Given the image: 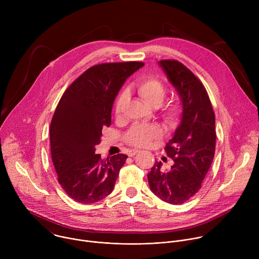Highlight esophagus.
<instances>
[{"label": "esophagus", "instance_id": "esophagus-1", "mask_svg": "<svg viewBox=\"0 0 259 259\" xmlns=\"http://www.w3.org/2000/svg\"><path fill=\"white\" fill-rule=\"evenodd\" d=\"M137 153H139V151H138V150H130V151L128 152V154H127V155H128L129 157H134Z\"/></svg>", "mask_w": 259, "mask_h": 259}]
</instances>
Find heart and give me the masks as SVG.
<instances>
[{"mask_svg":"<svg viewBox=\"0 0 259 259\" xmlns=\"http://www.w3.org/2000/svg\"><path fill=\"white\" fill-rule=\"evenodd\" d=\"M136 89L139 96L153 107H158L164 101L167 93L165 85L155 77H147L140 80L136 84ZM127 97L128 92L126 90H122L119 93L115 102V113L117 116H120ZM182 112L183 109L181 103L177 100H173L162 106L161 117L165 124L174 126L181 119ZM161 135L162 131L156 125L137 124L125 134V142L132 146L144 147Z\"/></svg>","mask_w":259,"mask_h":259,"instance_id":"1","label":"heart"}]
</instances>
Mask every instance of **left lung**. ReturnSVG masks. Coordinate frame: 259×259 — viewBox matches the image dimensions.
Returning a JSON list of instances; mask_svg holds the SVG:
<instances>
[{
	"mask_svg": "<svg viewBox=\"0 0 259 259\" xmlns=\"http://www.w3.org/2000/svg\"><path fill=\"white\" fill-rule=\"evenodd\" d=\"M177 90L181 103L180 125L165 146L174 164L167 171L155 162L147 174L152 192L169 204H182L194 197L212 164L215 153V115L202 82L181 62L164 59L159 62Z\"/></svg>",
	"mask_w": 259,
	"mask_h": 259,
	"instance_id": "1",
	"label": "left lung"
}]
</instances>
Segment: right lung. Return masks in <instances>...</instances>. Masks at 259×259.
Returning a JSON list of instances; mask_svg holds the SVG:
<instances>
[{
	"instance_id": "obj_1",
	"label": "right lung",
	"mask_w": 259,
	"mask_h": 259,
	"mask_svg": "<svg viewBox=\"0 0 259 259\" xmlns=\"http://www.w3.org/2000/svg\"><path fill=\"white\" fill-rule=\"evenodd\" d=\"M140 61L101 63L91 66L62 94L50 125L51 157L57 180L75 201L92 204L115 188L128 158L118 154L102 160L95 154L102 128L112 124L114 100Z\"/></svg>"
}]
</instances>
